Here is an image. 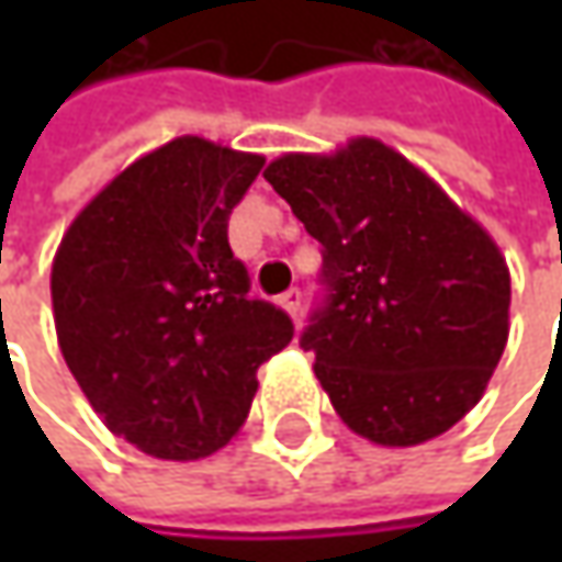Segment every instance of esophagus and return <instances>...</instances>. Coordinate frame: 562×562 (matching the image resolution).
<instances>
[{
    "mask_svg": "<svg viewBox=\"0 0 562 562\" xmlns=\"http://www.w3.org/2000/svg\"><path fill=\"white\" fill-rule=\"evenodd\" d=\"M278 306H281L284 313L291 315V318H296V315H300V310H303V293L296 291V288H291V291L278 296Z\"/></svg>",
    "mask_w": 562,
    "mask_h": 562,
    "instance_id": "1",
    "label": "esophagus"
}]
</instances>
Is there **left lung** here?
<instances>
[{
  "mask_svg": "<svg viewBox=\"0 0 562 562\" xmlns=\"http://www.w3.org/2000/svg\"><path fill=\"white\" fill-rule=\"evenodd\" d=\"M325 249L328 306L303 347L350 431L416 447L482 400L509 337L501 247L435 178L375 137L262 171Z\"/></svg>",
  "mask_w": 562,
  "mask_h": 562,
  "instance_id": "8db88e82",
  "label": "left lung"
}]
</instances>
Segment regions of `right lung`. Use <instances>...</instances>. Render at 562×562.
<instances>
[{"label": "right lung", "instance_id": "add662e5", "mask_svg": "<svg viewBox=\"0 0 562 562\" xmlns=\"http://www.w3.org/2000/svg\"><path fill=\"white\" fill-rule=\"evenodd\" d=\"M262 162L175 137L102 187L55 249L58 350L105 428L156 460L222 450L259 366L291 344V318L249 300L227 247V215Z\"/></svg>", "mask_w": 562, "mask_h": 562}]
</instances>
